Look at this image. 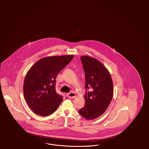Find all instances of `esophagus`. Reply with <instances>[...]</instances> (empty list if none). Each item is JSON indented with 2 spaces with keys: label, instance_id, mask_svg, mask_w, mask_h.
Masks as SVG:
<instances>
[{
  "label": "esophagus",
  "instance_id": "obj_1",
  "mask_svg": "<svg viewBox=\"0 0 149 149\" xmlns=\"http://www.w3.org/2000/svg\"><path fill=\"white\" fill-rule=\"evenodd\" d=\"M67 96L69 98H74L75 97V93L74 92H70L67 94Z\"/></svg>",
  "mask_w": 149,
  "mask_h": 149
}]
</instances>
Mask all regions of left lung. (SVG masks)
Segmentation results:
<instances>
[{"label":"left lung","instance_id":"obj_1","mask_svg":"<svg viewBox=\"0 0 149 149\" xmlns=\"http://www.w3.org/2000/svg\"><path fill=\"white\" fill-rule=\"evenodd\" d=\"M85 74V106L79 110L82 117L93 120L101 116L108 108L113 97V80L110 74L98 60L81 56Z\"/></svg>","mask_w":149,"mask_h":149}]
</instances>
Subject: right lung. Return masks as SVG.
Returning a JSON list of instances; mask_svg holds the SVG:
<instances>
[{
  "instance_id": "1",
  "label": "right lung",
  "mask_w": 149,
  "mask_h": 149,
  "mask_svg": "<svg viewBox=\"0 0 149 149\" xmlns=\"http://www.w3.org/2000/svg\"><path fill=\"white\" fill-rule=\"evenodd\" d=\"M73 58V55L52 56L41 59L26 75L23 84L25 100L34 113L41 116L54 113L63 101L56 92L59 72Z\"/></svg>"
}]
</instances>
